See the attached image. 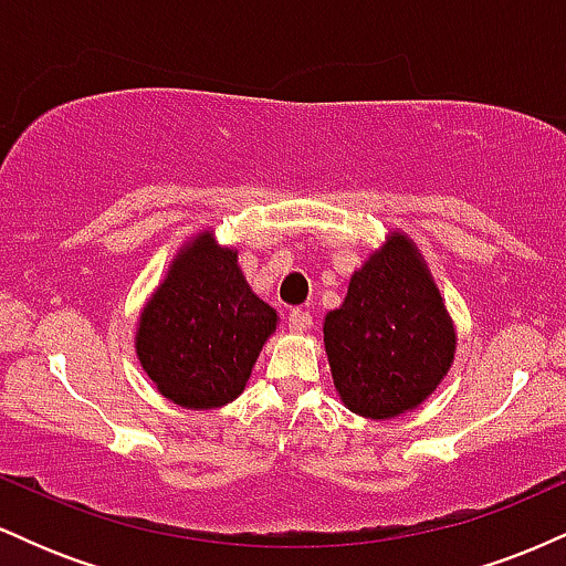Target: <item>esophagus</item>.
<instances>
[{"label":"esophagus","instance_id":"esophagus-1","mask_svg":"<svg viewBox=\"0 0 566 566\" xmlns=\"http://www.w3.org/2000/svg\"><path fill=\"white\" fill-rule=\"evenodd\" d=\"M287 324H290L292 333H305V329L311 327V314L303 308H292L287 316Z\"/></svg>","mask_w":566,"mask_h":566}]
</instances>
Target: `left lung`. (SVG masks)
Masks as SVG:
<instances>
[{
  "label": "left lung",
  "instance_id": "left-lung-1",
  "mask_svg": "<svg viewBox=\"0 0 566 566\" xmlns=\"http://www.w3.org/2000/svg\"><path fill=\"white\" fill-rule=\"evenodd\" d=\"M324 346L343 405L365 418L407 412L439 386L452 322L407 237L394 233L350 276L346 301L324 319Z\"/></svg>",
  "mask_w": 566,
  "mask_h": 566
}]
</instances>
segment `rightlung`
<instances>
[{"label": "right lung", "instance_id": "add662e5", "mask_svg": "<svg viewBox=\"0 0 566 566\" xmlns=\"http://www.w3.org/2000/svg\"><path fill=\"white\" fill-rule=\"evenodd\" d=\"M276 311L244 282L237 252L201 233L172 263L140 316L138 356L175 405L223 407L244 391Z\"/></svg>", "mask_w": 566, "mask_h": 566}]
</instances>
